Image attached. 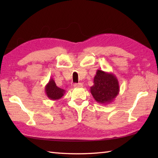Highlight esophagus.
I'll use <instances>...</instances> for the list:
<instances>
[{"label":"esophagus","instance_id":"1","mask_svg":"<svg viewBox=\"0 0 158 158\" xmlns=\"http://www.w3.org/2000/svg\"><path fill=\"white\" fill-rule=\"evenodd\" d=\"M74 87H75V88H82V87H83V84H82L81 83H75V84L74 85Z\"/></svg>","mask_w":158,"mask_h":158}]
</instances>
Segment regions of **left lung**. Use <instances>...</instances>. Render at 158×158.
Returning a JSON list of instances; mask_svg holds the SVG:
<instances>
[{
  "label": "left lung",
  "instance_id": "8db88e82",
  "mask_svg": "<svg viewBox=\"0 0 158 158\" xmlns=\"http://www.w3.org/2000/svg\"><path fill=\"white\" fill-rule=\"evenodd\" d=\"M90 92L97 102L108 105L119 94L118 80L112 73L97 70L94 78V85L90 87Z\"/></svg>",
  "mask_w": 158,
  "mask_h": 158
}]
</instances>
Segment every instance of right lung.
Listing matches in <instances>:
<instances>
[{
    "label": "right lung",
    "instance_id": "1",
    "mask_svg": "<svg viewBox=\"0 0 158 158\" xmlns=\"http://www.w3.org/2000/svg\"><path fill=\"white\" fill-rule=\"evenodd\" d=\"M45 92L47 96L52 100H58L60 99L66 93L64 89L57 87L54 80L52 78L49 79V82L45 85Z\"/></svg>",
    "mask_w": 158,
    "mask_h": 158
}]
</instances>
